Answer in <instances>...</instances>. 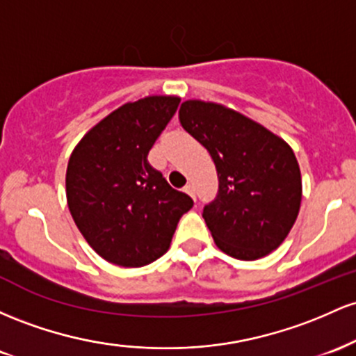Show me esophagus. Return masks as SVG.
Returning a JSON list of instances; mask_svg holds the SVG:
<instances>
[{"mask_svg":"<svg viewBox=\"0 0 356 356\" xmlns=\"http://www.w3.org/2000/svg\"><path fill=\"white\" fill-rule=\"evenodd\" d=\"M185 191L190 195L191 198H195V188H193V185H191V183H188V185L185 186Z\"/></svg>","mask_w":356,"mask_h":356,"instance_id":"obj_1","label":"esophagus"}]
</instances>
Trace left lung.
Wrapping results in <instances>:
<instances>
[{"instance_id": "1", "label": "left lung", "mask_w": 356, "mask_h": 356, "mask_svg": "<svg viewBox=\"0 0 356 356\" xmlns=\"http://www.w3.org/2000/svg\"><path fill=\"white\" fill-rule=\"evenodd\" d=\"M179 122L205 147L218 175V195L203 218L222 252L255 261L277 249L296 222L302 198L294 151L277 134L222 104L191 99Z\"/></svg>"}]
</instances>
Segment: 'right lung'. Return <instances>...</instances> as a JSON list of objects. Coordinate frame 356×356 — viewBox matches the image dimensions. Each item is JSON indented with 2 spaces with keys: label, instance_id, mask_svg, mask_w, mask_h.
I'll list each match as a JSON object with an SVG mask.
<instances>
[{
  "label": "right lung",
  "instance_id": "right-lung-1",
  "mask_svg": "<svg viewBox=\"0 0 356 356\" xmlns=\"http://www.w3.org/2000/svg\"><path fill=\"white\" fill-rule=\"evenodd\" d=\"M177 95H147L118 107L72 151L67 205L87 243L107 262L143 267L170 249L193 207L147 163V153L177 113Z\"/></svg>",
  "mask_w": 356,
  "mask_h": 356
}]
</instances>
